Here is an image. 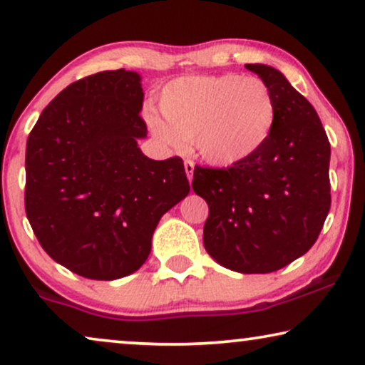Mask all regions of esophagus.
Instances as JSON below:
<instances>
[{
  "label": "esophagus",
  "mask_w": 365,
  "mask_h": 365,
  "mask_svg": "<svg viewBox=\"0 0 365 365\" xmlns=\"http://www.w3.org/2000/svg\"><path fill=\"white\" fill-rule=\"evenodd\" d=\"M184 169H186V174H187V179L189 182L192 181V174H194V163L192 161H184Z\"/></svg>",
  "instance_id": "esophagus-1"
}]
</instances>
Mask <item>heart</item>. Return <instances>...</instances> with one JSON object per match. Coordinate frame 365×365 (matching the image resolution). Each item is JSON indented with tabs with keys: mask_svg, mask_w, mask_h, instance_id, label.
I'll use <instances>...</instances> for the list:
<instances>
[{
	"mask_svg": "<svg viewBox=\"0 0 365 365\" xmlns=\"http://www.w3.org/2000/svg\"><path fill=\"white\" fill-rule=\"evenodd\" d=\"M161 113L144 118L159 141L181 149L194 143L197 156L231 168L256 156L276 126V101L262 79L236 73L186 76L169 81L159 96Z\"/></svg>",
	"mask_w": 365,
	"mask_h": 365,
	"instance_id": "b5f03b06",
	"label": "heart"
}]
</instances>
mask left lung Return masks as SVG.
Masks as SVG:
<instances>
[{
	"label": "left lung",
	"instance_id": "8db88e82",
	"mask_svg": "<svg viewBox=\"0 0 365 365\" xmlns=\"http://www.w3.org/2000/svg\"><path fill=\"white\" fill-rule=\"evenodd\" d=\"M271 89L276 126L256 156L227 169H194L209 206L204 247L222 267L267 274L306 254L331 209V144L312 104L279 69L246 64Z\"/></svg>",
	"mask_w": 365,
	"mask_h": 365
}]
</instances>
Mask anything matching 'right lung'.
<instances>
[{"label": "right lung", "instance_id": "right-lung-1", "mask_svg": "<svg viewBox=\"0 0 365 365\" xmlns=\"http://www.w3.org/2000/svg\"><path fill=\"white\" fill-rule=\"evenodd\" d=\"M141 74L101 71L63 89L29 133L24 206L53 261L114 281L151 252L164 214L189 194L181 158L144 156Z\"/></svg>", "mask_w": 365, "mask_h": 365}]
</instances>
